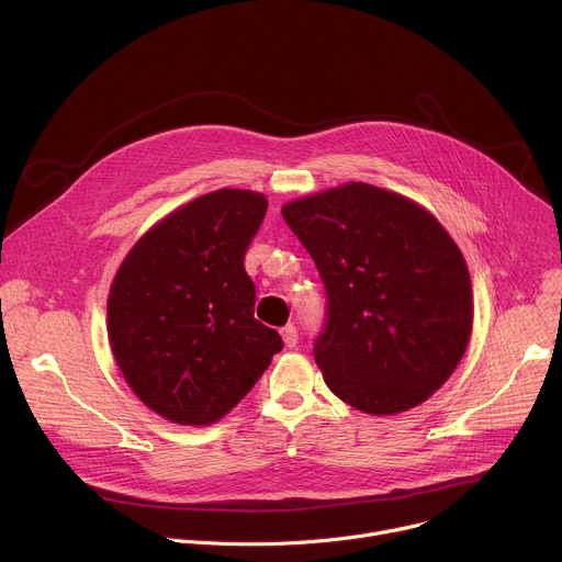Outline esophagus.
Returning a JSON list of instances; mask_svg holds the SVG:
<instances>
[{
	"mask_svg": "<svg viewBox=\"0 0 562 562\" xmlns=\"http://www.w3.org/2000/svg\"><path fill=\"white\" fill-rule=\"evenodd\" d=\"M282 340H284V345H286L289 349H293V347L297 345V329H295L293 325H286V327L282 329Z\"/></svg>",
	"mask_w": 562,
	"mask_h": 562,
	"instance_id": "34e87169",
	"label": "esophagus"
}]
</instances>
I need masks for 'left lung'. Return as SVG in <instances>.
<instances>
[{
    "mask_svg": "<svg viewBox=\"0 0 562 562\" xmlns=\"http://www.w3.org/2000/svg\"><path fill=\"white\" fill-rule=\"evenodd\" d=\"M327 291L313 345L327 386L358 412L391 416L438 391L471 336L467 262L416 202L349 182L282 206Z\"/></svg>",
    "mask_w": 562,
    "mask_h": 562,
    "instance_id": "left-lung-1",
    "label": "left lung"
}]
</instances>
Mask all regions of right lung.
Wrapping results in <instances>:
<instances>
[{
	"mask_svg": "<svg viewBox=\"0 0 562 562\" xmlns=\"http://www.w3.org/2000/svg\"><path fill=\"white\" fill-rule=\"evenodd\" d=\"M267 213L256 191L220 189L159 220L120 265L109 342L142 403L178 425H213L282 349L254 317L245 254Z\"/></svg>",
	"mask_w": 562,
	"mask_h": 562,
	"instance_id": "add662e5",
	"label": "right lung"
}]
</instances>
